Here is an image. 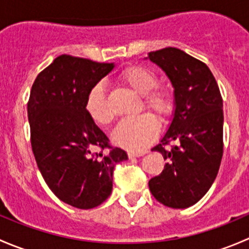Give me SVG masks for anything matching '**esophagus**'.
Segmentation results:
<instances>
[{"mask_svg":"<svg viewBox=\"0 0 249 249\" xmlns=\"http://www.w3.org/2000/svg\"><path fill=\"white\" fill-rule=\"evenodd\" d=\"M147 154V150H143V152H129L127 153V155H129L130 159H132V158H139V157H142V155Z\"/></svg>","mask_w":249,"mask_h":249,"instance_id":"34e87169","label":"esophagus"}]
</instances>
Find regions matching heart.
Wrapping results in <instances>:
<instances>
[{"instance_id":"heart-1","label":"heart","mask_w":249,"mask_h":249,"mask_svg":"<svg viewBox=\"0 0 249 249\" xmlns=\"http://www.w3.org/2000/svg\"><path fill=\"white\" fill-rule=\"evenodd\" d=\"M118 82L135 94L142 96L143 108L152 112L161 124H166L175 112L173 91L166 85H157V76L144 66L132 65L123 70ZM84 108L90 119L100 126H107L113 120L105 89L97 84L90 89L85 99ZM158 135V123L152 115L141 114L124 119L112 132V141L119 147L132 152L145 149Z\"/></svg>"}]
</instances>
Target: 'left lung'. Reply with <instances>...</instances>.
<instances>
[{
	"instance_id": "1",
	"label": "left lung",
	"mask_w": 249,
	"mask_h": 249,
	"mask_svg": "<svg viewBox=\"0 0 249 249\" xmlns=\"http://www.w3.org/2000/svg\"><path fill=\"white\" fill-rule=\"evenodd\" d=\"M173 87L176 107L161 143L152 148L167 162L149 180L153 196L172 208L195 205L217 177L223 157V99L212 72L200 60L177 48L148 53ZM170 140L177 145H164Z\"/></svg>"
}]
</instances>
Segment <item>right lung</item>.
I'll return each mask as SVG.
<instances>
[{
  "label": "right lung",
  "instance_id": "1",
  "mask_svg": "<svg viewBox=\"0 0 249 249\" xmlns=\"http://www.w3.org/2000/svg\"><path fill=\"white\" fill-rule=\"evenodd\" d=\"M113 69V62L60 55L37 76L30 92L27 115L37 166L50 190L80 210L109 196L115 164L127 160L84 108L90 89Z\"/></svg>",
  "mask_w": 249,
  "mask_h": 249
}]
</instances>
